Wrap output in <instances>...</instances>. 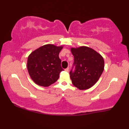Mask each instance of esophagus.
<instances>
[{
	"label": "esophagus",
	"mask_w": 129,
	"mask_h": 129,
	"mask_svg": "<svg viewBox=\"0 0 129 129\" xmlns=\"http://www.w3.org/2000/svg\"><path fill=\"white\" fill-rule=\"evenodd\" d=\"M65 71H66V72H68L69 71V68H67L65 69Z\"/></svg>",
	"instance_id": "esophagus-1"
}]
</instances>
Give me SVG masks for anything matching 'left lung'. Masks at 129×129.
<instances>
[{
    "label": "left lung",
    "instance_id": "left-lung-1",
    "mask_svg": "<svg viewBox=\"0 0 129 129\" xmlns=\"http://www.w3.org/2000/svg\"><path fill=\"white\" fill-rule=\"evenodd\" d=\"M71 52L74 56V62L69 72L72 82L80 90L91 88L103 72V57L94 50L86 47L72 48Z\"/></svg>",
    "mask_w": 129,
    "mask_h": 129
}]
</instances>
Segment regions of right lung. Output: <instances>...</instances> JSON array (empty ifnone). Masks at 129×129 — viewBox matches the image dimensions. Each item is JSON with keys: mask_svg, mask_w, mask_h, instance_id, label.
I'll use <instances>...</instances> for the list:
<instances>
[{"mask_svg": "<svg viewBox=\"0 0 129 129\" xmlns=\"http://www.w3.org/2000/svg\"><path fill=\"white\" fill-rule=\"evenodd\" d=\"M62 48V47L52 44L45 45L32 52L28 56V73L36 84L45 87L57 81L61 72L64 71L58 57Z\"/></svg>", "mask_w": 129, "mask_h": 129, "instance_id": "right-lung-1", "label": "right lung"}]
</instances>
